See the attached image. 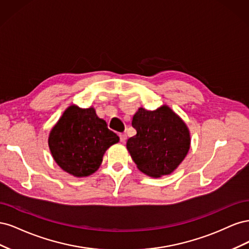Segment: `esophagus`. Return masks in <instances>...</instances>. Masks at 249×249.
Segmentation results:
<instances>
[{
	"mask_svg": "<svg viewBox=\"0 0 249 249\" xmlns=\"http://www.w3.org/2000/svg\"><path fill=\"white\" fill-rule=\"evenodd\" d=\"M119 139H120V142L124 143L125 140H126V135L125 134H119Z\"/></svg>",
	"mask_w": 249,
	"mask_h": 249,
	"instance_id": "1",
	"label": "esophagus"
}]
</instances>
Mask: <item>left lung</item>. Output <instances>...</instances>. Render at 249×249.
Returning a JSON list of instances; mask_svg holds the SVG:
<instances>
[{"label": "left lung", "mask_w": 249, "mask_h": 249, "mask_svg": "<svg viewBox=\"0 0 249 249\" xmlns=\"http://www.w3.org/2000/svg\"><path fill=\"white\" fill-rule=\"evenodd\" d=\"M132 125L136 135L126 148L140 171L153 178L167 176L178 168L190 148L186 124L168 106L155 111L139 108Z\"/></svg>", "instance_id": "left-lung-1"}]
</instances>
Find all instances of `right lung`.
<instances>
[{
	"instance_id": "obj_1",
	"label": "right lung",
	"mask_w": 249,
	"mask_h": 249,
	"mask_svg": "<svg viewBox=\"0 0 249 249\" xmlns=\"http://www.w3.org/2000/svg\"><path fill=\"white\" fill-rule=\"evenodd\" d=\"M119 141L93 108H67L49 136L53 158L64 171L82 178L101 166L105 152Z\"/></svg>"
}]
</instances>
